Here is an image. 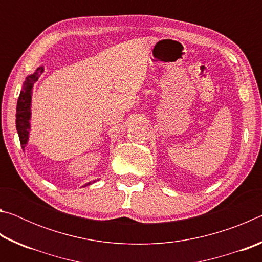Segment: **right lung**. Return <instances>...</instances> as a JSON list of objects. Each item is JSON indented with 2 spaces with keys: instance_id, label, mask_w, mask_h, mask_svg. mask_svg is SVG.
<instances>
[{
  "instance_id": "add662e5",
  "label": "right lung",
  "mask_w": 262,
  "mask_h": 262,
  "mask_svg": "<svg viewBox=\"0 0 262 262\" xmlns=\"http://www.w3.org/2000/svg\"><path fill=\"white\" fill-rule=\"evenodd\" d=\"M43 72V68L40 67L35 70V73L26 77L25 82L23 84V89H21L20 95L18 97V101H17V108H16V128L18 132L19 141L21 149H25V145L28 143L29 140V129H30V118H31V94H32L33 84L38 81L40 74ZM91 183H88L84 186L91 185Z\"/></svg>"
}]
</instances>
